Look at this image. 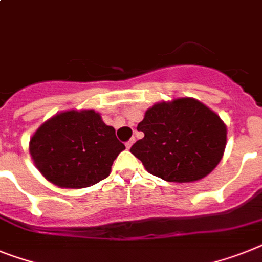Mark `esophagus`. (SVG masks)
Instances as JSON below:
<instances>
[{
    "mask_svg": "<svg viewBox=\"0 0 262 262\" xmlns=\"http://www.w3.org/2000/svg\"><path fill=\"white\" fill-rule=\"evenodd\" d=\"M134 142H135V138H131V139L128 140V142H126V147L127 148H131V146L134 144Z\"/></svg>",
    "mask_w": 262,
    "mask_h": 262,
    "instance_id": "1",
    "label": "esophagus"
}]
</instances>
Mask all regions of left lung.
<instances>
[{
    "label": "left lung",
    "instance_id": "8db88e82",
    "mask_svg": "<svg viewBox=\"0 0 262 262\" xmlns=\"http://www.w3.org/2000/svg\"><path fill=\"white\" fill-rule=\"evenodd\" d=\"M138 131L144 138L129 151L150 174L168 182H193L206 177L220 163L226 146L221 118L190 97L152 105Z\"/></svg>",
    "mask_w": 262,
    "mask_h": 262
}]
</instances>
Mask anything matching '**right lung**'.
Returning a JSON list of instances; mask_svg holds the SVG:
<instances>
[{
	"label": "right lung",
	"instance_id": "obj_1",
	"mask_svg": "<svg viewBox=\"0 0 262 262\" xmlns=\"http://www.w3.org/2000/svg\"><path fill=\"white\" fill-rule=\"evenodd\" d=\"M126 146L94 110L67 111L49 119L30 139L40 172L60 187L81 189L107 178Z\"/></svg>",
	"mask_w": 262,
	"mask_h": 262
}]
</instances>
